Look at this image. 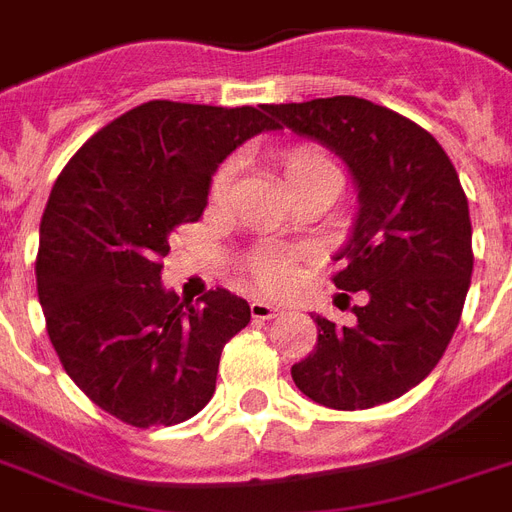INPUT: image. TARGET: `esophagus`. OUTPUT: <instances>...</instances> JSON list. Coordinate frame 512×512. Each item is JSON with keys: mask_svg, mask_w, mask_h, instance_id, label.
<instances>
[{"mask_svg": "<svg viewBox=\"0 0 512 512\" xmlns=\"http://www.w3.org/2000/svg\"><path fill=\"white\" fill-rule=\"evenodd\" d=\"M249 311H252V319L255 321H271L279 316L281 308L273 303H265V300H252V303H249Z\"/></svg>", "mask_w": 512, "mask_h": 512, "instance_id": "obj_1", "label": "esophagus"}]
</instances>
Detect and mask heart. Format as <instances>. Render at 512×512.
<instances>
[{
    "instance_id": "obj_1",
    "label": "heart",
    "mask_w": 512,
    "mask_h": 512,
    "mask_svg": "<svg viewBox=\"0 0 512 512\" xmlns=\"http://www.w3.org/2000/svg\"><path fill=\"white\" fill-rule=\"evenodd\" d=\"M281 177L287 185L305 180V177H332L340 183V172H337L335 162L313 146L292 148L281 162ZM228 183H231V167H223L212 180V196L220 199L228 191ZM249 271H252L257 287L265 289V292H281L292 281V265H289L287 257L276 255V252H257L249 263Z\"/></svg>"
}]
</instances>
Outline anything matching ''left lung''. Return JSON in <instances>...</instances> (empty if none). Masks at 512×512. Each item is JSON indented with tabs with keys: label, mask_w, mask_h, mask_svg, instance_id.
Instances as JSON below:
<instances>
[{
	"label": "left lung",
	"mask_w": 512,
	"mask_h": 512,
	"mask_svg": "<svg viewBox=\"0 0 512 512\" xmlns=\"http://www.w3.org/2000/svg\"><path fill=\"white\" fill-rule=\"evenodd\" d=\"M265 111L340 156L358 191L335 255L345 268L332 281L364 303L348 327L313 313L319 340L292 380L342 412L404 396L441 361L470 289L473 228L457 170L430 132L372 100L337 95Z\"/></svg>",
	"instance_id": "left-lung-1"
}]
</instances>
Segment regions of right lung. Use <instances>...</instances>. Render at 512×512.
<instances>
[{"instance_id":"1","label":"right lung","mask_w":512,"mask_h":512,"mask_svg":"<svg viewBox=\"0 0 512 512\" xmlns=\"http://www.w3.org/2000/svg\"><path fill=\"white\" fill-rule=\"evenodd\" d=\"M271 130L265 108L151 100L95 132L52 185L36 257L47 335L84 396L127 425L201 412L225 342L249 324L228 289L180 300L162 257L201 217L225 156Z\"/></svg>"}]
</instances>
